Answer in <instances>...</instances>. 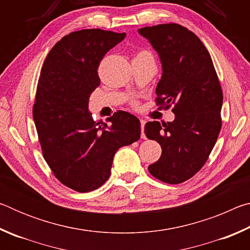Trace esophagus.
<instances>
[{"instance_id":"esophagus-1","label":"esophagus","mask_w":250,"mask_h":250,"mask_svg":"<svg viewBox=\"0 0 250 250\" xmlns=\"http://www.w3.org/2000/svg\"><path fill=\"white\" fill-rule=\"evenodd\" d=\"M140 122H141V137H142V139H146V135H145V132H143V130H145V125H146V120H143V119H141V120H140Z\"/></svg>"}]
</instances>
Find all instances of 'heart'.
I'll use <instances>...</instances> for the list:
<instances>
[{
  "label": "heart",
  "mask_w": 250,
  "mask_h": 250,
  "mask_svg": "<svg viewBox=\"0 0 250 250\" xmlns=\"http://www.w3.org/2000/svg\"><path fill=\"white\" fill-rule=\"evenodd\" d=\"M141 53H147V52H140L139 54H141Z\"/></svg>",
  "instance_id": "b5f03b06"
}]
</instances>
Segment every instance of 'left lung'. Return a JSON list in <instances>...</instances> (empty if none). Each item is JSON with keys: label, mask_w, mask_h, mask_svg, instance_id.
<instances>
[{"label": "left lung", "mask_w": 250, "mask_h": 250, "mask_svg": "<svg viewBox=\"0 0 250 250\" xmlns=\"http://www.w3.org/2000/svg\"><path fill=\"white\" fill-rule=\"evenodd\" d=\"M159 55L162 76L156 103L172 109L174 120L146 124L147 139L162 154L149 172L168 184L196 174L208 159L222 126L223 91L208 50L195 34L179 24H160L138 29Z\"/></svg>", "instance_id": "left-lung-1"}]
</instances>
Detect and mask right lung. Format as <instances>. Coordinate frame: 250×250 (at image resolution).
Listing matches in <instances>:
<instances>
[{
	"mask_svg": "<svg viewBox=\"0 0 250 250\" xmlns=\"http://www.w3.org/2000/svg\"><path fill=\"white\" fill-rule=\"evenodd\" d=\"M125 33L82 29L62 37L42 67L33 117L43 155L54 175L78 192L100 188L121 146L140 139L137 117L118 111L110 125L95 121L89 97L100 84L98 67Z\"/></svg>",
	"mask_w": 250,
	"mask_h": 250,
	"instance_id": "obj_1",
	"label": "right lung"
}]
</instances>
